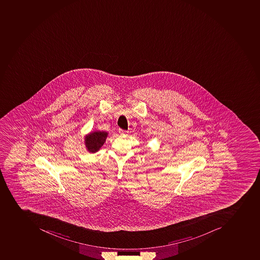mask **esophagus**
Instances as JSON below:
<instances>
[{
    "label": "esophagus",
    "mask_w": 260,
    "mask_h": 260,
    "mask_svg": "<svg viewBox=\"0 0 260 260\" xmlns=\"http://www.w3.org/2000/svg\"><path fill=\"white\" fill-rule=\"evenodd\" d=\"M119 133L120 134V135H124V133H125V131H123V129H119Z\"/></svg>",
    "instance_id": "1"
}]
</instances>
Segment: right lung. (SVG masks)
Here are the masks:
<instances>
[{
    "label": "right lung",
    "instance_id": "right-lung-1",
    "mask_svg": "<svg viewBox=\"0 0 260 260\" xmlns=\"http://www.w3.org/2000/svg\"><path fill=\"white\" fill-rule=\"evenodd\" d=\"M108 135V132L105 131H93L86 136L84 138V144L87 150L92 153L98 152L105 143Z\"/></svg>",
    "mask_w": 260,
    "mask_h": 260
}]
</instances>
